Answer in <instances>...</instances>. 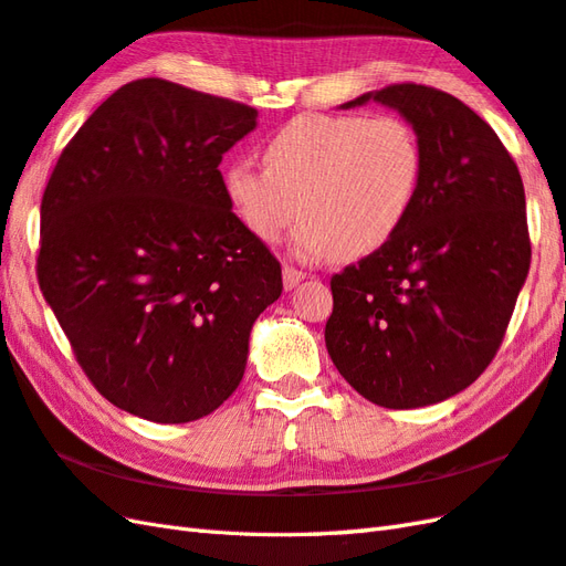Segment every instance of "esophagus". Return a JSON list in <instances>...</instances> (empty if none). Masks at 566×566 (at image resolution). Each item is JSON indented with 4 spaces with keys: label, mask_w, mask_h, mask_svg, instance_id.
<instances>
[{
    "label": "esophagus",
    "mask_w": 566,
    "mask_h": 566,
    "mask_svg": "<svg viewBox=\"0 0 566 566\" xmlns=\"http://www.w3.org/2000/svg\"><path fill=\"white\" fill-rule=\"evenodd\" d=\"M305 279H307V273L297 271L295 266H283V285H285V291H293V287H297Z\"/></svg>",
    "instance_id": "34e87169"
}]
</instances>
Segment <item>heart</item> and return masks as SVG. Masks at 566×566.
I'll use <instances>...</instances> for the list:
<instances>
[{"mask_svg":"<svg viewBox=\"0 0 566 566\" xmlns=\"http://www.w3.org/2000/svg\"><path fill=\"white\" fill-rule=\"evenodd\" d=\"M264 170L230 163L223 191L242 228L259 242L293 235L302 259L377 252L403 226L422 182V146L396 115H300L271 134Z\"/></svg>","mask_w":566,"mask_h":566,"instance_id":"heart-1","label":"heart"}]
</instances>
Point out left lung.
Instances as JSON below:
<instances>
[{"instance_id":"1","label":"left lung","mask_w":566,"mask_h":566,"mask_svg":"<svg viewBox=\"0 0 566 566\" xmlns=\"http://www.w3.org/2000/svg\"><path fill=\"white\" fill-rule=\"evenodd\" d=\"M398 109L422 146V182L396 235L331 279L326 350L367 401H444L485 371L531 266L526 195L490 124L453 95L394 84L340 107Z\"/></svg>"}]
</instances>
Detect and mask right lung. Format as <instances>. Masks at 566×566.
I'll return each mask as SVG.
<instances>
[{"instance_id": "obj_1", "label": "right lung", "mask_w": 566, "mask_h": 566, "mask_svg": "<svg viewBox=\"0 0 566 566\" xmlns=\"http://www.w3.org/2000/svg\"><path fill=\"white\" fill-rule=\"evenodd\" d=\"M256 109L165 78L84 122L40 203L38 283L81 369L150 422L209 416L240 387L281 264L232 213L218 165Z\"/></svg>"}]
</instances>
